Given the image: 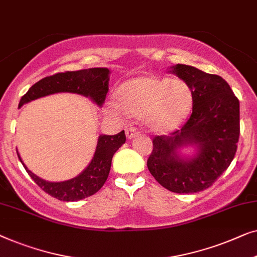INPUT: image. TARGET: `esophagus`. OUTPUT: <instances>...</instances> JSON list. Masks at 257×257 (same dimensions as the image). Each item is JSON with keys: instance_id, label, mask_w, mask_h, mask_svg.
Returning a JSON list of instances; mask_svg holds the SVG:
<instances>
[{"instance_id": "obj_1", "label": "esophagus", "mask_w": 257, "mask_h": 257, "mask_svg": "<svg viewBox=\"0 0 257 257\" xmlns=\"http://www.w3.org/2000/svg\"><path fill=\"white\" fill-rule=\"evenodd\" d=\"M125 135H127L128 139H133V137L139 135V129L134 127V125H129V127L125 128Z\"/></svg>"}]
</instances>
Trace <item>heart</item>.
<instances>
[{
  "label": "heart",
  "mask_w": 257,
  "mask_h": 257,
  "mask_svg": "<svg viewBox=\"0 0 257 257\" xmlns=\"http://www.w3.org/2000/svg\"><path fill=\"white\" fill-rule=\"evenodd\" d=\"M117 102L109 101L106 111L116 120L129 115L140 117L154 132L176 129L186 120L193 104L189 84L179 79L139 77L125 81L116 92Z\"/></svg>",
  "instance_id": "b5f03b06"
}]
</instances>
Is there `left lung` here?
Listing matches in <instances>:
<instances>
[{"mask_svg":"<svg viewBox=\"0 0 257 257\" xmlns=\"http://www.w3.org/2000/svg\"><path fill=\"white\" fill-rule=\"evenodd\" d=\"M173 73L192 89V113L182 129L155 136L147 165L154 178L176 193L208 189L232 163L240 136V102L225 79L189 65L177 64ZM187 143L200 153L180 160L175 150Z\"/></svg>","mask_w":257,"mask_h":257,"instance_id":"left-lung-1","label":"left lung"}]
</instances>
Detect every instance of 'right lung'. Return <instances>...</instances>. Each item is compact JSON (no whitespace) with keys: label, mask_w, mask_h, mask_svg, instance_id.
<instances>
[{"label":"right lung","mask_w":257,"mask_h":257,"mask_svg":"<svg viewBox=\"0 0 257 257\" xmlns=\"http://www.w3.org/2000/svg\"><path fill=\"white\" fill-rule=\"evenodd\" d=\"M108 80H109L108 68L94 67L87 70L56 73L43 78L42 80L31 86L30 89L22 96L20 107L29 101L58 92L82 94L85 96L92 97L94 102L101 106L109 91ZM124 142V130L113 136L101 135L97 141L95 154L87 168L75 178L60 183L46 182L34 175L23 164L19 153L17 155L29 176L44 192L63 201H77L93 196L103 186L109 175L114 154Z\"/></svg>","instance_id":"add662e5"}]
</instances>
